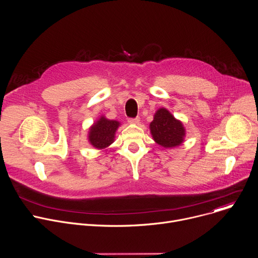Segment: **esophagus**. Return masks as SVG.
Returning a JSON list of instances; mask_svg holds the SVG:
<instances>
[{"instance_id": "obj_1", "label": "esophagus", "mask_w": 258, "mask_h": 258, "mask_svg": "<svg viewBox=\"0 0 258 258\" xmlns=\"http://www.w3.org/2000/svg\"><path fill=\"white\" fill-rule=\"evenodd\" d=\"M140 117H135V118H128L130 123H139L140 122Z\"/></svg>"}]
</instances>
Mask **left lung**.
<instances>
[{
  "mask_svg": "<svg viewBox=\"0 0 258 258\" xmlns=\"http://www.w3.org/2000/svg\"><path fill=\"white\" fill-rule=\"evenodd\" d=\"M150 130L154 141L165 148L178 146L185 137V128L181 122L164 108L159 109L155 113L154 119L150 123Z\"/></svg>",
  "mask_w": 258,
  "mask_h": 258,
  "instance_id": "left-lung-1",
  "label": "left lung"
}]
</instances>
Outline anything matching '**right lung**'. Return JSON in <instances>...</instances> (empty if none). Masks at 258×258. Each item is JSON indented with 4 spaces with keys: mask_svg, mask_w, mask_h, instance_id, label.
Here are the masks:
<instances>
[{
    "mask_svg": "<svg viewBox=\"0 0 258 258\" xmlns=\"http://www.w3.org/2000/svg\"><path fill=\"white\" fill-rule=\"evenodd\" d=\"M119 125L118 121L101 117L90 131V143L98 149H103L113 143L114 135Z\"/></svg>",
    "mask_w": 258,
    "mask_h": 258,
    "instance_id": "obj_1",
    "label": "right lung"
}]
</instances>
